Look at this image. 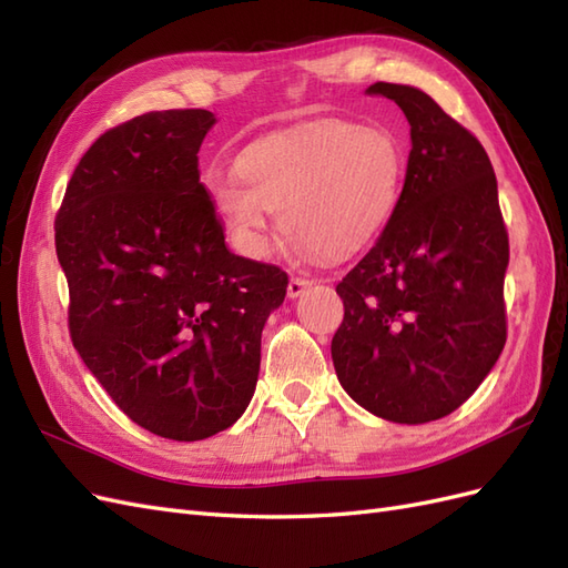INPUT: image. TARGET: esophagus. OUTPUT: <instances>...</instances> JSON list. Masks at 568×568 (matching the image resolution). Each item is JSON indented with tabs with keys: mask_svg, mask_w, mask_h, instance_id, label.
Listing matches in <instances>:
<instances>
[{
	"mask_svg": "<svg viewBox=\"0 0 568 568\" xmlns=\"http://www.w3.org/2000/svg\"><path fill=\"white\" fill-rule=\"evenodd\" d=\"M310 285H312L310 278H304V275H293V278H290V283H287V297H293V300L300 297Z\"/></svg>",
	"mask_w": 568,
	"mask_h": 568,
	"instance_id": "1",
	"label": "esophagus"
}]
</instances>
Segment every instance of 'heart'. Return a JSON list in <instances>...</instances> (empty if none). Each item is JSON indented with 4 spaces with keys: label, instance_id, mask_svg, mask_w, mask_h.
<instances>
[{
    "label": "heart",
    "instance_id": "obj_1",
    "mask_svg": "<svg viewBox=\"0 0 568 568\" xmlns=\"http://www.w3.org/2000/svg\"><path fill=\"white\" fill-rule=\"evenodd\" d=\"M237 173L211 172L209 186L242 254L268 252L271 211H281L297 250L343 258L394 215L405 153L384 126L328 120L246 145Z\"/></svg>",
    "mask_w": 568,
    "mask_h": 568
}]
</instances>
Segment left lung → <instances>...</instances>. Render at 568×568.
I'll return each mask as SVG.
<instances>
[{
	"label": "left lung",
	"mask_w": 568,
	"mask_h": 568,
	"mask_svg": "<svg viewBox=\"0 0 568 568\" xmlns=\"http://www.w3.org/2000/svg\"><path fill=\"white\" fill-rule=\"evenodd\" d=\"M410 122L403 194L382 237L336 285L338 382L398 425L454 413L506 343L508 232L487 151L413 85L374 83Z\"/></svg>",
	"instance_id": "1"
}]
</instances>
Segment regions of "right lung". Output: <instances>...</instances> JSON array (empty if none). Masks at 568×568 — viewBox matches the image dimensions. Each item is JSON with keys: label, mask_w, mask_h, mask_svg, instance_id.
<instances>
[{"label": "right lung", "mask_w": 568, "mask_h": 568, "mask_svg": "<svg viewBox=\"0 0 568 568\" xmlns=\"http://www.w3.org/2000/svg\"><path fill=\"white\" fill-rule=\"evenodd\" d=\"M209 110L145 112L95 139L54 217L69 333L118 408L158 436L235 425L287 273L232 254L199 182Z\"/></svg>", "instance_id": "obj_1"}]
</instances>
